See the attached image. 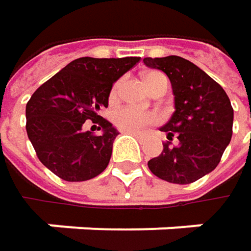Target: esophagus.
<instances>
[{
	"mask_svg": "<svg viewBox=\"0 0 251 251\" xmlns=\"http://www.w3.org/2000/svg\"><path fill=\"white\" fill-rule=\"evenodd\" d=\"M129 133H130V135H133L135 138H142V133H139V132H133V130H129Z\"/></svg>",
	"mask_w": 251,
	"mask_h": 251,
	"instance_id": "1",
	"label": "esophagus"
}]
</instances>
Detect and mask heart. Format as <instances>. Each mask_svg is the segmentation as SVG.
Here are the masks:
<instances>
[{
	"instance_id": "1",
	"label": "heart",
	"mask_w": 251,
	"mask_h": 251,
	"mask_svg": "<svg viewBox=\"0 0 251 251\" xmlns=\"http://www.w3.org/2000/svg\"><path fill=\"white\" fill-rule=\"evenodd\" d=\"M161 74L158 73H151V74H147L145 79H147V84L148 87L154 85V82L161 78ZM119 87H121V82H116L110 91V100L113 101L116 97H118V93H119ZM112 119H113V124L118 126L119 129H124V130H141L144 129L145 126L151 125L157 121V115L154 112H148V110H141V109H136V107H132V106H122L119 109H116L112 115Z\"/></svg>"
}]
</instances>
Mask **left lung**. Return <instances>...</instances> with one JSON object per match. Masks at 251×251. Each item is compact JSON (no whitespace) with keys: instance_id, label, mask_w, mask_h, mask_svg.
Returning a JSON list of instances; mask_svg holds the SVG:
<instances>
[{"instance_id":"8db88e82","label":"left lung","mask_w":251,"mask_h":251,"mask_svg":"<svg viewBox=\"0 0 251 251\" xmlns=\"http://www.w3.org/2000/svg\"><path fill=\"white\" fill-rule=\"evenodd\" d=\"M144 64L169 76L176 109L160 127L169 141L163 144V152L148 161V167L166 181L193 183L218 166L231 141V101L217 81L184 58H145ZM173 136L177 138L176 146L170 142Z\"/></svg>"}]
</instances>
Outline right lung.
Here are the masks:
<instances>
[{
  "label": "right lung",
  "instance_id": "1",
  "mask_svg": "<svg viewBox=\"0 0 251 251\" xmlns=\"http://www.w3.org/2000/svg\"><path fill=\"white\" fill-rule=\"evenodd\" d=\"M141 58H78L42 84L25 104V130L40 163L67 181L103 173L119 132L99 112L109 106L113 82ZM91 120L100 135L83 130Z\"/></svg>",
  "mask_w": 251,
  "mask_h": 251
}]
</instances>
